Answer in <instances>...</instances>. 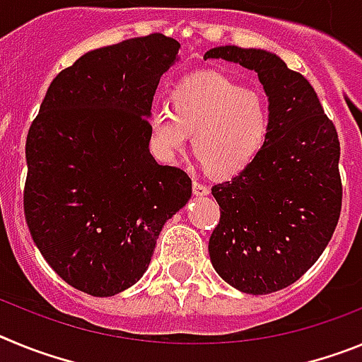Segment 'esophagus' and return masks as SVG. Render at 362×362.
Returning <instances> with one entry per match:
<instances>
[{
	"label": "esophagus",
	"instance_id": "1",
	"mask_svg": "<svg viewBox=\"0 0 362 362\" xmlns=\"http://www.w3.org/2000/svg\"><path fill=\"white\" fill-rule=\"evenodd\" d=\"M192 192H194V196H209L210 194V188L206 185H201L197 181H194L192 185Z\"/></svg>",
	"mask_w": 362,
	"mask_h": 362
}]
</instances>
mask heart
<instances>
[{
  "label": "heart",
  "instance_id": "heart-1",
  "mask_svg": "<svg viewBox=\"0 0 362 362\" xmlns=\"http://www.w3.org/2000/svg\"><path fill=\"white\" fill-rule=\"evenodd\" d=\"M268 130L264 99L217 72L181 79L170 92V108H153L148 116L150 145L161 161H174L192 134L194 156L217 179L245 172L263 150Z\"/></svg>",
  "mask_w": 362,
  "mask_h": 362
}]
</instances>
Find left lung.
<instances>
[{
    "instance_id": "obj_1",
    "label": "left lung",
    "mask_w": 362,
    "mask_h": 362,
    "mask_svg": "<svg viewBox=\"0 0 362 362\" xmlns=\"http://www.w3.org/2000/svg\"><path fill=\"white\" fill-rule=\"evenodd\" d=\"M206 59L254 70L268 95L270 130L261 153L212 187L221 219L209 243L221 279L264 296L296 283L334 235L343 201L339 137L312 85L276 54L226 45L210 49Z\"/></svg>"
}]
</instances>
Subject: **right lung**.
Here are the masks:
<instances>
[{
    "label": "right lung",
    "mask_w": 362,
    "mask_h": 362,
    "mask_svg": "<svg viewBox=\"0 0 362 362\" xmlns=\"http://www.w3.org/2000/svg\"><path fill=\"white\" fill-rule=\"evenodd\" d=\"M181 45L163 34L83 54L57 74L27 136L30 235L63 281L110 297L141 279L163 226L192 196L150 153L148 116Z\"/></svg>",
    "instance_id": "add662e5"
}]
</instances>
